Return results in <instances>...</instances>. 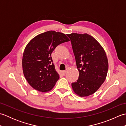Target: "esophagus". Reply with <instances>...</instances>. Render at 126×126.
<instances>
[{
  "label": "esophagus",
  "instance_id": "34e87169",
  "mask_svg": "<svg viewBox=\"0 0 126 126\" xmlns=\"http://www.w3.org/2000/svg\"><path fill=\"white\" fill-rule=\"evenodd\" d=\"M66 70H65V71H62V74L63 75H65V74L66 73Z\"/></svg>",
  "mask_w": 126,
  "mask_h": 126
}]
</instances>
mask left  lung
<instances>
[{
  "instance_id": "left-lung-1",
  "label": "left lung",
  "mask_w": 126,
  "mask_h": 126,
  "mask_svg": "<svg viewBox=\"0 0 126 126\" xmlns=\"http://www.w3.org/2000/svg\"><path fill=\"white\" fill-rule=\"evenodd\" d=\"M75 57L79 79L72 83L74 93L80 97L93 94L103 83L108 70V61L103 47L87 33L68 34Z\"/></svg>"
}]
</instances>
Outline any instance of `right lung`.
I'll return each instance as SVG.
<instances>
[{
    "mask_svg": "<svg viewBox=\"0 0 126 126\" xmlns=\"http://www.w3.org/2000/svg\"><path fill=\"white\" fill-rule=\"evenodd\" d=\"M69 41L64 33L49 31L28 43L23 53L22 67L25 79L33 89L45 93L54 87L60 75L51 55L56 47Z\"/></svg>",
    "mask_w": 126,
    "mask_h": 126,
    "instance_id": "right-lung-1",
    "label": "right lung"
}]
</instances>
